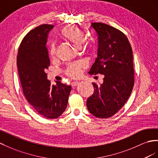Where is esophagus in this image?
Returning a JSON list of instances; mask_svg holds the SVG:
<instances>
[{"instance_id":"esophagus-1","label":"esophagus","mask_w":158,"mask_h":158,"mask_svg":"<svg viewBox=\"0 0 158 158\" xmlns=\"http://www.w3.org/2000/svg\"><path fill=\"white\" fill-rule=\"evenodd\" d=\"M79 81H73L72 83H71V85L73 86V87H75V86H77V85L79 84Z\"/></svg>"}]
</instances>
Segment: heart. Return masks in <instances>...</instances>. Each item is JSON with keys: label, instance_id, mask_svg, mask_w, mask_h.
Here are the masks:
<instances>
[{"label": "heart", "instance_id": "1", "mask_svg": "<svg viewBox=\"0 0 158 158\" xmlns=\"http://www.w3.org/2000/svg\"><path fill=\"white\" fill-rule=\"evenodd\" d=\"M60 37L67 41L69 42L77 47L81 45L83 48H87L89 42L88 39L85 38L83 31L79 27L74 25H69L63 27L60 31ZM56 47L55 44H52L49 48V56L51 59H54L56 55ZM85 66L83 62H78L69 64L65 70V74L71 78H76L81 74V71Z\"/></svg>", "mask_w": 158, "mask_h": 158}]
</instances>
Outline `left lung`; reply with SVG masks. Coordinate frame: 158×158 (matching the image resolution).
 I'll return each mask as SVG.
<instances>
[{"label":"left lung","instance_id":"left-lung-1","mask_svg":"<svg viewBox=\"0 0 158 158\" xmlns=\"http://www.w3.org/2000/svg\"><path fill=\"white\" fill-rule=\"evenodd\" d=\"M98 35V57L89 72L104 75L103 83H93L94 93L87 100L89 111L96 118L114 115L126 103L134 85L132 48L125 35L102 23H91Z\"/></svg>","mask_w":158,"mask_h":158}]
</instances>
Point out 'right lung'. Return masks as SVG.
I'll return each mask as SVG.
<instances>
[{
    "label": "right lung",
    "instance_id": "add662e5",
    "mask_svg": "<svg viewBox=\"0 0 158 158\" xmlns=\"http://www.w3.org/2000/svg\"><path fill=\"white\" fill-rule=\"evenodd\" d=\"M53 25L44 24L23 38L17 54V67L24 96L39 114L48 119L59 118L65 111L71 86L60 82L53 85L45 71L50 66L47 48L48 32Z\"/></svg>",
    "mask_w": 158,
    "mask_h": 158
}]
</instances>
